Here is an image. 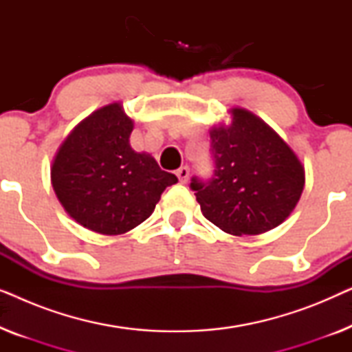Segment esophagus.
<instances>
[{"mask_svg": "<svg viewBox=\"0 0 352 352\" xmlns=\"http://www.w3.org/2000/svg\"><path fill=\"white\" fill-rule=\"evenodd\" d=\"M189 175H190V170H189V166H181L179 170L176 171V176H177V179H179L182 184H184V182H187V179H189Z\"/></svg>", "mask_w": 352, "mask_h": 352, "instance_id": "esophagus-1", "label": "esophagus"}]
</instances>
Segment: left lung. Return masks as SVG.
Returning a JSON list of instances; mask_svg holds the SVG:
<instances>
[{
  "instance_id": "8db88e82",
  "label": "left lung",
  "mask_w": 352,
  "mask_h": 352,
  "mask_svg": "<svg viewBox=\"0 0 352 352\" xmlns=\"http://www.w3.org/2000/svg\"><path fill=\"white\" fill-rule=\"evenodd\" d=\"M206 179L194 176L201 213L224 232L256 235L283 223L300 200L305 168L256 115L232 109L229 126L213 128Z\"/></svg>"
}]
</instances>
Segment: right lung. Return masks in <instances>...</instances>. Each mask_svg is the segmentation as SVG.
I'll return each instance as SVG.
<instances>
[{"label":"right lung","instance_id":"right-lung-1","mask_svg":"<svg viewBox=\"0 0 352 352\" xmlns=\"http://www.w3.org/2000/svg\"><path fill=\"white\" fill-rule=\"evenodd\" d=\"M131 118L120 104L99 109L65 139L51 168L52 187L83 228L118 235L146 221L168 186L177 182L147 153L129 146Z\"/></svg>","mask_w":352,"mask_h":352}]
</instances>
